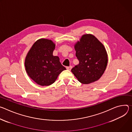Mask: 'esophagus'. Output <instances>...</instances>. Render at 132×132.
I'll use <instances>...</instances> for the list:
<instances>
[{"label": "esophagus", "mask_w": 132, "mask_h": 132, "mask_svg": "<svg viewBox=\"0 0 132 132\" xmlns=\"http://www.w3.org/2000/svg\"><path fill=\"white\" fill-rule=\"evenodd\" d=\"M66 68H67V70H71V69L72 68V66L67 67H66Z\"/></svg>", "instance_id": "34e87169"}]
</instances>
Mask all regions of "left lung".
I'll list each match as a JSON object with an SVG mask.
<instances>
[{
    "mask_svg": "<svg viewBox=\"0 0 132 132\" xmlns=\"http://www.w3.org/2000/svg\"><path fill=\"white\" fill-rule=\"evenodd\" d=\"M78 65L72 72L83 84L98 80L104 73L108 64V55L104 46L92 35H84L75 46Z\"/></svg>",
    "mask_w": 132,
    "mask_h": 132,
    "instance_id": "8db88e82",
    "label": "left lung"
}]
</instances>
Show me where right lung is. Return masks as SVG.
Masks as SVG:
<instances>
[{"mask_svg": "<svg viewBox=\"0 0 132 132\" xmlns=\"http://www.w3.org/2000/svg\"><path fill=\"white\" fill-rule=\"evenodd\" d=\"M55 45L50 40H37L28 52L25 59V67L28 76L41 86L53 84L57 76L66 70L59 57L53 55Z\"/></svg>", "mask_w": 132, "mask_h": 132, "instance_id": "obj_1", "label": "right lung"}]
</instances>
